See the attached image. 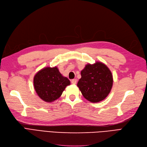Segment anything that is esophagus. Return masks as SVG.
Segmentation results:
<instances>
[{"label":"esophagus","instance_id":"obj_1","mask_svg":"<svg viewBox=\"0 0 147 147\" xmlns=\"http://www.w3.org/2000/svg\"><path fill=\"white\" fill-rule=\"evenodd\" d=\"M71 83H72L73 84H75L77 83V79H73L71 80Z\"/></svg>","mask_w":147,"mask_h":147}]
</instances>
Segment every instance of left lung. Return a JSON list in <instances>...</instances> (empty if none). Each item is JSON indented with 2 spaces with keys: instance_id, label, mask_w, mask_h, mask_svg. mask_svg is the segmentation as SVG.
<instances>
[{
  "instance_id": "obj_1",
  "label": "left lung",
  "mask_w": 147,
  "mask_h": 147,
  "mask_svg": "<svg viewBox=\"0 0 147 147\" xmlns=\"http://www.w3.org/2000/svg\"><path fill=\"white\" fill-rule=\"evenodd\" d=\"M81 75L77 86L84 98L94 103L107 97L113 80L112 72L105 64L101 62L88 64L81 71Z\"/></svg>"
}]
</instances>
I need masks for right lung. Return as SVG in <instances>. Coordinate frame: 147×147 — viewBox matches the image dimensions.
Returning <instances> with one entry per match:
<instances>
[{
	"label": "right lung",
	"instance_id": "1",
	"mask_svg": "<svg viewBox=\"0 0 147 147\" xmlns=\"http://www.w3.org/2000/svg\"><path fill=\"white\" fill-rule=\"evenodd\" d=\"M70 84L69 80L62 75L57 67L43 68L34 78L35 91L40 98L47 102H52L58 99Z\"/></svg>",
	"mask_w": 147,
	"mask_h": 147
}]
</instances>
